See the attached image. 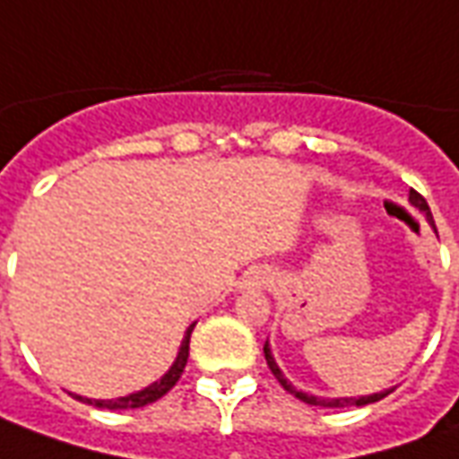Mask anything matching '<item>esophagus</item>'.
Listing matches in <instances>:
<instances>
[{
  "mask_svg": "<svg viewBox=\"0 0 459 459\" xmlns=\"http://www.w3.org/2000/svg\"><path fill=\"white\" fill-rule=\"evenodd\" d=\"M271 281H273L271 271H263V268H258V271H251V273L246 275L243 285H246V288H265Z\"/></svg>",
  "mask_w": 459,
  "mask_h": 459,
  "instance_id": "34e87169",
  "label": "esophagus"
}]
</instances>
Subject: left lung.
<instances>
[{
    "instance_id": "8db88e82",
    "label": "left lung",
    "mask_w": 459,
    "mask_h": 459,
    "mask_svg": "<svg viewBox=\"0 0 459 459\" xmlns=\"http://www.w3.org/2000/svg\"><path fill=\"white\" fill-rule=\"evenodd\" d=\"M410 206H415L420 211V213H425V219H428V223L432 226V230L437 233V229H435V221H432V213L430 208H428V201L420 196L418 191H412L410 188ZM263 352H265V363H268V368H271V373L275 375V380L281 383V385L290 393V395H296L298 400H303V403H307V405H318V408H363V405H370V403H377V400H383L385 395H390L395 387H387V390H380V393H373V395H358V397H320V395H307V393H303V390H298L293 383H288V377L283 375V370L278 368V363H275L273 358V351H271V345H268V341H265V345H263Z\"/></svg>"
}]
</instances>
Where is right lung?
Wrapping results in <instances>:
<instances>
[{"label":"right lung","instance_id":"obj_1","mask_svg":"<svg viewBox=\"0 0 459 459\" xmlns=\"http://www.w3.org/2000/svg\"><path fill=\"white\" fill-rule=\"evenodd\" d=\"M196 328V323H191L184 333V341L178 345V352H176V360L171 363V368L166 370V373L159 377V380H153L152 385L141 387L136 393H129V395L124 397H117V400H91V397H84V395H76L72 393L76 400H82L86 405H94V408H107V410H134V408H143V405H152L156 403L159 397H163L171 387L178 383V377L184 373L186 363H188V342H191V333Z\"/></svg>","mask_w":459,"mask_h":459}]
</instances>
